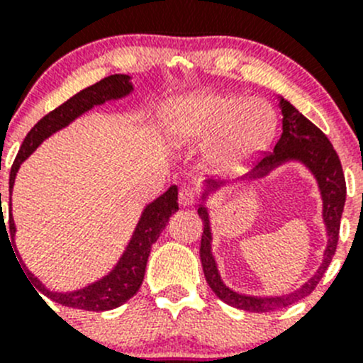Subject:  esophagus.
Instances as JSON below:
<instances>
[{
    "label": "esophagus",
    "instance_id": "34e87169",
    "mask_svg": "<svg viewBox=\"0 0 363 363\" xmlns=\"http://www.w3.org/2000/svg\"><path fill=\"white\" fill-rule=\"evenodd\" d=\"M196 202V193L193 188H182L179 191V203L182 207H189Z\"/></svg>",
    "mask_w": 363,
    "mask_h": 363
}]
</instances>
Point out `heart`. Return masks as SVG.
Listing matches in <instances>:
<instances>
[{"instance_id":"1","label":"heart","mask_w":363,"mask_h":363,"mask_svg":"<svg viewBox=\"0 0 363 363\" xmlns=\"http://www.w3.org/2000/svg\"><path fill=\"white\" fill-rule=\"evenodd\" d=\"M164 129L177 147L213 143L209 160L234 170L267 149L277 131V115L262 99L232 94H193L170 104Z\"/></svg>"}]
</instances>
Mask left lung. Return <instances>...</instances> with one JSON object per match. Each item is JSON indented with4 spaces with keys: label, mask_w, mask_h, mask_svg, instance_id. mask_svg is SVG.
I'll return each mask as SVG.
<instances>
[{
    "label": "left lung",
    "mask_w": 363,
    "mask_h": 363,
    "mask_svg": "<svg viewBox=\"0 0 363 363\" xmlns=\"http://www.w3.org/2000/svg\"><path fill=\"white\" fill-rule=\"evenodd\" d=\"M280 110H282V136L277 142L273 152L266 154L250 174L241 177V181H257V179L266 177L275 168L282 167L284 163H289V161H298L303 167H307L308 172L318 181L319 191H321L323 221H325L328 242H326L321 266L300 289L293 291V293L282 294V296H250V294H242L230 289L221 280L216 259H214L213 250H211L213 232H211L209 211L203 203L207 196L218 191L221 186H225V182L207 181L202 191V203L199 206V216L203 221V234L202 241H200V260H202L203 275H206V280L213 293L221 301L246 312L279 311V308L296 303L298 300L308 296L315 289L319 280L325 275V271L328 269L333 255H335L340 230V216H342L344 203H346V179H344L342 164H340L339 156H337L335 149L326 138L325 133L318 125L312 124L307 117H303L284 97H280Z\"/></svg>",
    "instance_id": "8db88e82"
}]
</instances>
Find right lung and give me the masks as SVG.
Instances as JSON below:
<instances>
[{
  "mask_svg": "<svg viewBox=\"0 0 363 363\" xmlns=\"http://www.w3.org/2000/svg\"><path fill=\"white\" fill-rule=\"evenodd\" d=\"M131 92V77L125 76V74H113V76L104 77L99 83L81 90L79 94L70 97V99L65 101L62 106L52 110L51 113L45 115L44 118H40V121L33 125V129H31L26 135V138H24L19 154H17L16 161H13L12 164V170H10V234H6V238H9V235L10 239L16 238V223H13L12 218V189L21 164L35 152V149H37L45 138L55 135L60 129L67 128V125H69L70 122L76 121L77 117H81L83 113L90 111L94 106H101V104L108 103V101L122 99V97L129 96ZM177 186H170L163 195L157 196L156 200H152L149 206H145L138 223H136L135 232H133V238L129 239L124 253H122L118 262L113 266V269H111L108 275H104L103 279L88 284L83 289L69 291V293H58V291L48 289L31 271L26 269L28 277H30L31 282L37 286L38 291H42V293L48 298H51L52 301H56V303L60 305H65V307L81 308V311L90 312H103L121 307L122 303H125L129 298H133L138 293L140 286H142L143 282V277H145V267L147 260H149L150 248H152L154 242L157 241V238H160V234L163 232V228L167 227L172 214L177 213ZM1 228L6 232L5 220H3V209L0 230Z\"/></svg>",
  "mask_w": 363,
  "mask_h": 363,
  "instance_id": "obj_1",
  "label": "right lung"
}]
</instances>
